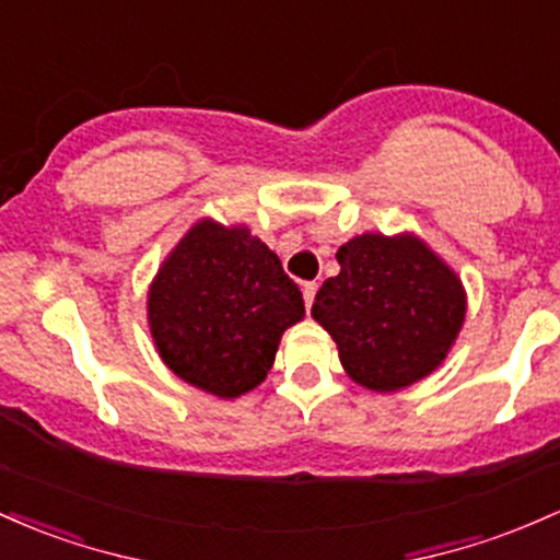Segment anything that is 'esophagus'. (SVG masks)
Here are the masks:
<instances>
[{
  "label": "esophagus",
  "instance_id": "obj_1",
  "mask_svg": "<svg viewBox=\"0 0 560 560\" xmlns=\"http://www.w3.org/2000/svg\"><path fill=\"white\" fill-rule=\"evenodd\" d=\"M316 290H318V284H316V281H305V284H303L305 308H311V305H313V300H316Z\"/></svg>",
  "mask_w": 560,
  "mask_h": 560
}]
</instances>
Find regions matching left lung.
<instances>
[{
	"label": "left lung",
	"instance_id": "left-lung-1",
	"mask_svg": "<svg viewBox=\"0 0 560 560\" xmlns=\"http://www.w3.org/2000/svg\"><path fill=\"white\" fill-rule=\"evenodd\" d=\"M337 262L311 316L337 342L348 377L377 393L428 377L465 322L457 273L415 233H361L337 249Z\"/></svg>",
	"mask_w": 560,
	"mask_h": 560
}]
</instances>
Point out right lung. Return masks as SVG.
<instances>
[{
	"label": "right lung",
	"mask_w": 560,
	"mask_h": 560,
	"mask_svg": "<svg viewBox=\"0 0 560 560\" xmlns=\"http://www.w3.org/2000/svg\"><path fill=\"white\" fill-rule=\"evenodd\" d=\"M298 284L247 225L205 218L170 252L149 290V327L164 364L218 398L266 380L279 340L303 322Z\"/></svg>",
	"instance_id": "right-lung-1"
}]
</instances>
